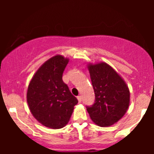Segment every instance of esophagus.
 <instances>
[{
    "mask_svg": "<svg viewBox=\"0 0 154 154\" xmlns=\"http://www.w3.org/2000/svg\"><path fill=\"white\" fill-rule=\"evenodd\" d=\"M77 100H78L79 103H81V101H82V97H81L80 95L77 96Z\"/></svg>",
    "mask_w": 154,
    "mask_h": 154,
    "instance_id": "1",
    "label": "esophagus"
}]
</instances>
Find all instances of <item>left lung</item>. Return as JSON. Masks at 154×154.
<instances>
[{
    "label": "left lung",
    "instance_id": "left-lung-1",
    "mask_svg": "<svg viewBox=\"0 0 154 154\" xmlns=\"http://www.w3.org/2000/svg\"><path fill=\"white\" fill-rule=\"evenodd\" d=\"M95 100L87 111L92 121L105 128L114 125L128 111L130 101L128 86L122 77L106 62L88 63Z\"/></svg>",
    "mask_w": 154,
    "mask_h": 154
}]
</instances>
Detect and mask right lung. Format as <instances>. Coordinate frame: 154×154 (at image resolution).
<instances>
[{
    "label": "right lung",
    "instance_id": "add662e5",
    "mask_svg": "<svg viewBox=\"0 0 154 154\" xmlns=\"http://www.w3.org/2000/svg\"><path fill=\"white\" fill-rule=\"evenodd\" d=\"M68 58L56 55L37 70L29 83L26 101L33 116L43 126L61 129L68 124L78 103L62 75Z\"/></svg>",
    "mask_w": 154,
    "mask_h": 154
}]
</instances>
